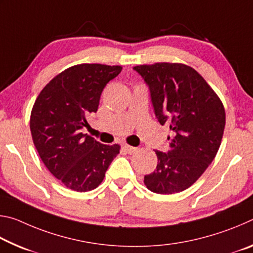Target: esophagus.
<instances>
[{"label":"esophagus","mask_w":253,"mask_h":253,"mask_svg":"<svg viewBox=\"0 0 253 253\" xmlns=\"http://www.w3.org/2000/svg\"><path fill=\"white\" fill-rule=\"evenodd\" d=\"M123 148L125 149V152H127L128 154H134L135 152H137V148L136 147L129 146V145H124Z\"/></svg>","instance_id":"obj_1"}]
</instances>
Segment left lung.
<instances>
[{
    "label": "left lung",
    "mask_w": 253,
    "mask_h": 253,
    "mask_svg": "<svg viewBox=\"0 0 253 253\" xmlns=\"http://www.w3.org/2000/svg\"><path fill=\"white\" fill-rule=\"evenodd\" d=\"M134 69L148 84L158 122L173 132L168 154L155 151L156 169L145 175L144 183L154 193H178L198 181L219 151L224 106L203 77L184 63L156 62Z\"/></svg>",
    "instance_id": "1"
}]
</instances>
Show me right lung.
Listing matches in <instances>:
<instances>
[{"label":"right lung","mask_w":253,"mask_h":253,"mask_svg":"<svg viewBox=\"0 0 253 253\" xmlns=\"http://www.w3.org/2000/svg\"><path fill=\"white\" fill-rule=\"evenodd\" d=\"M121 66L81 63L60 72L42 89L32 107L30 129L41 161L66 187L87 192L99 186L116 157L118 144H100L81 132L96 113L105 85Z\"/></svg>","instance_id":"right-lung-1"}]
</instances>
